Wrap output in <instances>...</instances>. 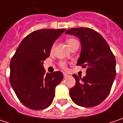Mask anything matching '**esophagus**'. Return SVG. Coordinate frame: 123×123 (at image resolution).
Listing matches in <instances>:
<instances>
[{"label": "esophagus", "mask_w": 123, "mask_h": 123, "mask_svg": "<svg viewBox=\"0 0 123 123\" xmlns=\"http://www.w3.org/2000/svg\"><path fill=\"white\" fill-rule=\"evenodd\" d=\"M63 76H64V78H66V77L68 76V74H66V73H63Z\"/></svg>", "instance_id": "esophagus-1"}]
</instances>
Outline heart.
<instances>
[{"label": "heart", "mask_w": 123, "mask_h": 123, "mask_svg": "<svg viewBox=\"0 0 123 123\" xmlns=\"http://www.w3.org/2000/svg\"><path fill=\"white\" fill-rule=\"evenodd\" d=\"M66 42H67V44H68V47H70V46L73 43H74L75 42H76V40L75 39H73V38H69V39H68ZM60 65H61V67L63 69H66V68H67V65H66V63L65 62H61L60 63Z\"/></svg>", "instance_id": "b5f03b06"}]
</instances>
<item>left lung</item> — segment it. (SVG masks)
I'll use <instances>...</instances> for the list:
<instances>
[{"label":"left lung","mask_w":123,"mask_h":123,"mask_svg":"<svg viewBox=\"0 0 123 123\" xmlns=\"http://www.w3.org/2000/svg\"><path fill=\"white\" fill-rule=\"evenodd\" d=\"M66 34L76 36L81 44L76 65L86 68L83 78L74 74L76 83L69 95L76 105L92 107L102 102L109 94L116 75V58L103 37L88 28H74Z\"/></svg>","instance_id":"8db88e82"}]
</instances>
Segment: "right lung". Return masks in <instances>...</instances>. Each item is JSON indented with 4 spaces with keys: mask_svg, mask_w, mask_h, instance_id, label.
<instances>
[{
    "mask_svg": "<svg viewBox=\"0 0 123 123\" xmlns=\"http://www.w3.org/2000/svg\"><path fill=\"white\" fill-rule=\"evenodd\" d=\"M66 29L33 31L21 41L12 58L10 81L20 102L33 110L51 105L55 88L63 79L61 72L45 73L43 61L49 56L54 43Z\"/></svg>",
    "mask_w": 123,
    "mask_h": 123,
    "instance_id": "obj_1",
    "label": "right lung"
}]
</instances>
